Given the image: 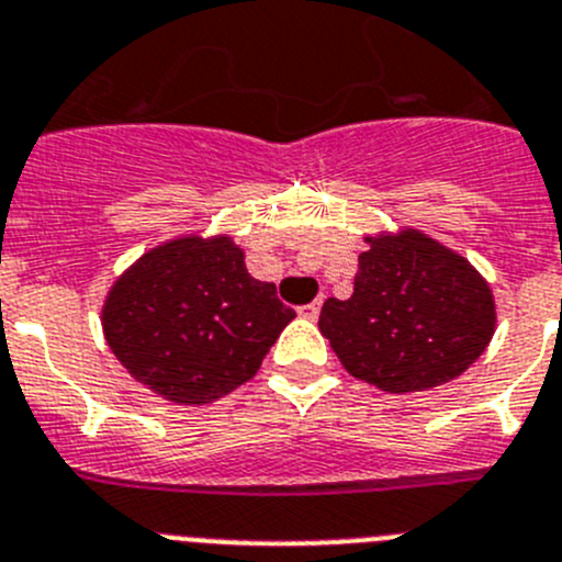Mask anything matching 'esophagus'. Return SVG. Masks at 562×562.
Returning <instances> with one entry per match:
<instances>
[{"label":"esophagus","mask_w":562,"mask_h":562,"mask_svg":"<svg viewBox=\"0 0 562 562\" xmlns=\"http://www.w3.org/2000/svg\"><path fill=\"white\" fill-rule=\"evenodd\" d=\"M318 311H322V302H311V305H302L300 307V316L302 318H311V322H313V318H318Z\"/></svg>","instance_id":"1"}]
</instances>
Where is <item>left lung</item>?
I'll return each mask as SVG.
<instances>
[{"label": "left lung", "instance_id": "1", "mask_svg": "<svg viewBox=\"0 0 562 562\" xmlns=\"http://www.w3.org/2000/svg\"><path fill=\"white\" fill-rule=\"evenodd\" d=\"M350 300H327L318 330L358 381L392 394L453 381L487 350L493 291L462 255L417 229L363 237Z\"/></svg>", "mask_w": 562, "mask_h": 562}]
</instances>
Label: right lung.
Masks as SVG:
<instances>
[{
  "instance_id": "add662e5",
  "label": "right lung",
  "mask_w": 562,
  "mask_h": 562,
  "mask_svg": "<svg viewBox=\"0 0 562 562\" xmlns=\"http://www.w3.org/2000/svg\"><path fill=\"white\" fill-rule=\"evenodd\" d=\"M296 313L246 271L232 237H176L111 285L103 333L131 375L181 406L251 381Z\"/></svg>"
}]
</instances>
